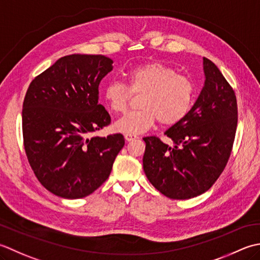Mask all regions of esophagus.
I'll return each instance as SVG.
<instances>
[{"label": "esophagus", "mask_w": 260, "mask_h": 260, "mask_svg": "<svg viewBox=\"0 0 260 260\" xmlns=\"http://www.w3.org/2000/svg\"><path fill=\"white\" fill-rule=\"evenodd\" d=\"M124 138H125L126 141H134V140L138 139V137H137V136H134V135H125Z\"/></svg>", "instance_id": "obj_1"}]
</instances>
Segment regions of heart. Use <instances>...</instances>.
Segmentation results:
<instances>
[{"label": "heart", "instance_id": "obj_1", "mask_svg": "<svg viewBox=\"0 0 260 260\" xmlns=\"http://www.w3.org/2000/svg\"><path fill=\"white\" fill-rule=\"evenodd\" d=\"M128 86L111 81L104 87L107 107L114 113H124L132 94L141 95L139 111L130 112L116 121L114 129L124 135H140L159 121L172 126L181 122L192 109L195 86L190 79L160 61L138 65L126 73Z\"/></svg>", "mask_w": 260, "mask_h": 260}]
</instances>
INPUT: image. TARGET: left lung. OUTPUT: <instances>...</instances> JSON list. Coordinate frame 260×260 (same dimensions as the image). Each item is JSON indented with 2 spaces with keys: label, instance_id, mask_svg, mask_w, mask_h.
<instances>
[{
  "label": "left lung",
  "instance_id": "obj_1",
  "mask_svg": "<svg viewBox=\"0 0 260 260\" xmlns=\"http://www.w3.org/2000/svg\"><path fill=\"white\" fill-rule=\"evenodd\" d=\"M204 87L181 122L165 135L168 146L158 137H146L144 171L165 197L192 199L206 192L223 172L234 146L238 105L234 88L219 68L203 58Z\"/></svg>",
  "mask_w": 260,
  "mask_h": 260
}]
</instances>
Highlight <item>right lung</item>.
Masks as SVG:
<instances>
[{"instance_id":"add662e5","label":"right lung","mask_w":260,"mask_h":260,"mask_svg":"<svg viewBox=\"0 0 260 260\" xmlns=\"http://www.w3.org/2000/svg\"><path fill=\"white\" fill-rule=\"evenodd\" d=\"M103 55L61 57L36 76L22 109L23 145L44 187L63 199H82L109 178L124 146L121 134L91 135L111 123L99 104V85L112 71Z\"/></svg>"}]
</instances>
